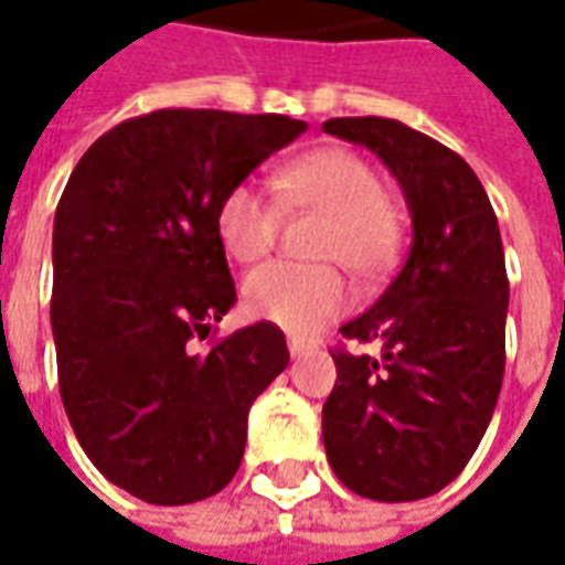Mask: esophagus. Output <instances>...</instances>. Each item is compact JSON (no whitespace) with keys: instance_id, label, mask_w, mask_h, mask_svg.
<instances>
[{"instance_id":"1","label":"esophagus","mask_w":565,"mask_h":565,"mask_svg":"<svg viewBox=\"0 0 565 565\" xmlns=\"http://www.w3.org/2000/svg\"><path fill=\"white\" fill-rule=\"evenodd\" d=\"M287 348H290V354L294 356H302L308 351V342H302V339H290V342H287Z\"/></svg>"}]
</instances>
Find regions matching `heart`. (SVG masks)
Returning <instances> with one entry per match:
<instances>
[{
	"label": "heart",
	"instance_id": "obj_1",
	"mask_svg": "<svg viewBox=\"0 0 565 565\" xmlns=\"http://www.w3.org/2000/svg\"><path fill=\"white\" fill-rule=\"evenodd\" d=\"M269 196L263 186L242 181L217 205V235L238 263H257L281 233V211H327L318 257L342 259L363 278H379L399 259L405 214L381 186L375 166L348 148H315L275 169ZM247 311L290 332L318 330L342 315L351 287L339 266L269 263L245 281Z\"/></svg>",
	"mask_w": 565,
	"mask_h": 565
}]
</instances>
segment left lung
Listing matches in <instances>:
<instances>
[{
  "label": "left lung",
  "instance_id": "obj_1",
  "mask_svg": "<svg viewBox=\"0 0 565 565\" xmlns=\"http://www.w3.org/2000/svg\"><path fill=\"white\" fill-rule=\"evenodd\" d=\"M323 132L372 150L412 211L405 266L342 327L381 354L332 351L327 460L360 497H433L472 460L502 387L509 275L497 214L460 153L399 120L332 117Z\"/></svg>",
  "mask_w": 565,
  "mask_h": 565
}]
</instances>
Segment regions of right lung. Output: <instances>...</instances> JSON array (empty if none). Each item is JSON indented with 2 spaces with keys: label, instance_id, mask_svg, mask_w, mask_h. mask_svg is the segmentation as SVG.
Segmentation results:
<instances>
[{
  "label": "right lung",
  "instance_id": "obj_1",
  "mask_svg": "<svg viewBox=\"0 0 565 565\" xmlns=\"http://www.w3.org/2000/svg\"><path fill=\"white\" fill-rule=\"evenodd\" d=\"M306 132L284 115L160 108L93 141L54 217L60 396L93 466L150 505L233 481L247 412L290 363L254 323L199 351L233 308L217 205Z\"/></svg>",
  "mask_w": 565,
  "mask_h": 565
}]
</instances>
